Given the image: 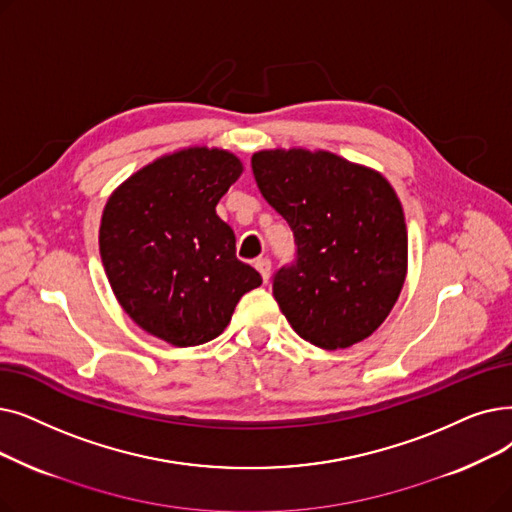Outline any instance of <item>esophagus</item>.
Segmentation results:
<instances>
[{"label":"esophagus","mask_w":512,"mask_h":512,"mask_svg":"<svg viewBox=\"0 0 512 512\" xmlns=\"http://www.w3.org/2000/svg\"><path fill=\"white\" fill-rule=\"evenodd\" d=\"M255 268H257V272L261 274L263 282H268V280H270V276H272V263H270V259H268V257H261V259H257V261H255Z\"/></svg>","instance_id":"1"}]
</instances>
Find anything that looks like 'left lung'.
I'll return each instance as SVG.
<instances>
[{"label": "left lung", "instance_id": "1", "mask_svg": "<svg viewBox=\"0 0 512 512\" xmlns=\"http://www.w3.org/2000/svg\"><path fill=\"white\" fill-rule=\"evenodd\" d=\"M251 167L297 242V261L272 286L286 320L328 351L368 339L408 274V230L393 186L328 150H259Z\"/></svg>", "mask_w": 512, "mask_h": 512}]
</instances>
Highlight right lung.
Masks as SVG:
<instances>
[{"mask_svg": "<svg viewBox=\"0 0 512 512\" xmlns=\"http://www.w3.org/2000/svg\"><path fill=\"white\" fill-rule=\"evenodd\" d=\"M236 154L190 146L148 163L108 196L100 257L125 314L175 347L207 343L261 284L236 259V236L215 207L242 175Z\"/></svg>", "mask_w": 512, "mask_h": 512, "instance_id": "add662e5", "label": "right lung"}]
</instances>
